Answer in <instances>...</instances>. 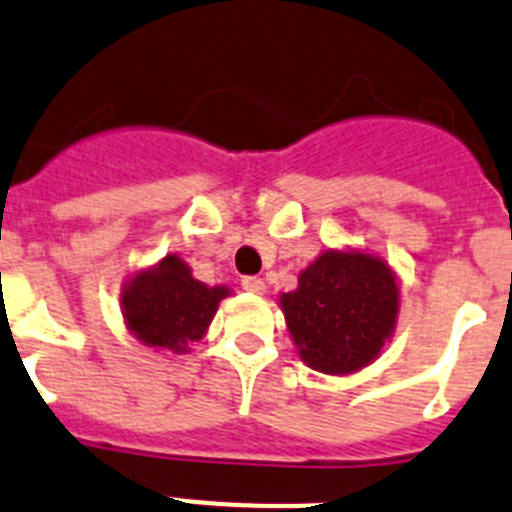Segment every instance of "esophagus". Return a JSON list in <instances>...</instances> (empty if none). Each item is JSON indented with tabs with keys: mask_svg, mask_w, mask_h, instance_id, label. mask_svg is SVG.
<instances>
[{
	"mask_svg": "<svg viewBox=\"0 0 512 512\" xmlns=\"http://www.w3.org/2000/svg\"><path fill=\"white\" fill-rule=\"evenodd\" d=\"M242 288H244V291L255 293V296H262V293L268 291L265 281H262V278H257V275H250V278H242Z\"/></svg>",
	"mask_w": 512,
	"mask_h": 512,
	"instance_id": "obj_1",
	"label": "esophagus"
}]
</instances>
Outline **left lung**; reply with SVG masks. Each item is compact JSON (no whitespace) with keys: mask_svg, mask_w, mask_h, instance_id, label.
Segmentation results:
<instances>
[{"mask_svg":"<svg viewBox=\"0 0 512 512\" xmlns=\"http://www.w3.org/2000/svg\"><path fill=\"white\" fill-rule=\"evenodd\" d=\"M399 278L368 250H324L299 273V286L278 296L301 361L327 376L363 371L394 337Z\"/></svg>","mask_w":512,"mask_h":512,"instance_id":"obj_1","label":"left lung"}]
</instances>
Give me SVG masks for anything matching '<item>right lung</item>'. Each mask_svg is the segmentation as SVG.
Here are the masks:
<instances>
[{
    "instance_id": "obj_1",
    "label": "right lung",
    "mask_w": 512,
    "mask_h": 512,
    "mask_svg": "<svg viewBox=\"0 0 512 512\" xmlns=\"http://www.w3.org/2000/svg\"><path fill=\"white\" fill-rule=\"evenodd\" d=\"M229 286H208L193 278L180 255H164L146 268L133 270L121 288L123 324L144 348L172 355L190 353L203 340Z\"/></svg>"
}]
</instances>
